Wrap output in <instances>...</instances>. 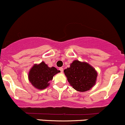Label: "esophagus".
I'll use <instances>...</instances> for the list:
<instances>
[{"instance_id": "esophagus-1", "label": "esophagus", "mask_w": 125, "mask_h": 125, "mask_svg": "<svg viewBox=\"0 0 125 125\" xmlns=\"http://www.w3.org/2000/svg\"><path fill=\"white\" fill-rule=\"evenodd\" d=\"M59 70H60V72H61V73H62L63 72V68L62 67H60V68H59Z\"/></svg>"}]
</instances>
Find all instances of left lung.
Returning a JSON list of instances; mask_svg holds the SVG:
<instances>
[{"label":"left lung","mask_w":125,"mask_h":125,"mask_svg":"<svg viewBox=\"0 0 125 125\" xmlns=\"http://www.w3.org/2000/svg\"><path fill=\"white\" fill-rule=\"evenodd\" d=\"M64 72L70 85L79 92L89 91L96 83L97 72L87 62L74 60Z\"/></svg>","instance_id":"1"}]
</instances>
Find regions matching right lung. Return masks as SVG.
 Listing matches in <instances>:
<instances>
[{
    "label": "right lung",
    "mask_w": 125,
    "mask_h": 125,
    "mask_svg": "<svg viewBox=\"0 0 125 125\" xmlns=\"http://www.w3.org/2000/svg\"><path fill=\"white\" fill-rule=\"evenodd\" d=\"M60 72L54 67H49L43 61L32 67L29 73V80L35 88L44 89L49 85V81L52 80L53 76Z\"/></svg>",
    "instance_id": "obj_1"
}]
</instances>
